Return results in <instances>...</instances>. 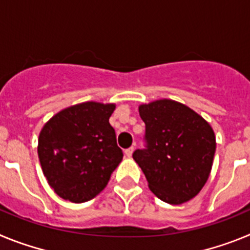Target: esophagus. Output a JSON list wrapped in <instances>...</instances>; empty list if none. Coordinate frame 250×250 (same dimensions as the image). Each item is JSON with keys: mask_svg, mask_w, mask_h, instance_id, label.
<instances>
[{"mask_svg": "<svg viewBox=\"0 0 250 250\" xmlns=\"http://www.w3.org/2000/svg\"><path fill=\"white\" fill-rule=\"evenodd\" d=\"M132 151H134V146H131V147H129V149L125 150V155H126L127 158H130V156L132 155Z\"/></svg>", "mask_w": 250, "mask_h": 250, "instance_id": "esophagus-1", "label": "esophagus"}]
</instances>
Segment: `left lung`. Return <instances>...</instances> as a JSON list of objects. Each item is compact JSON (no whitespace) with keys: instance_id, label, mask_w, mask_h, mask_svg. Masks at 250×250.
I'll return each instance as SVG.
<instances>
[{"instance_id":"obj_1","label":"left lung","mask_w":250,"mask_h":250,"mask_svg":"<svg viewBox=\"0 0 250 250\" xmlns=\"http://www.w3.org/2000/svg\"><path fill=\"white\" fill-rule=\"evenodd\" d=\"M139 114L146 145L132 158L150 190L167 204L190 200L210 174L216 146L213 129L190 107L169 99L143 104Z\"/></svg>"}]
</instances>
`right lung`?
I'll list each match as a JSON object with an SVG mask.
<instances>
[{"label":"right lung","instance_id":"obj_1","mask_svg":"<svg viewBox=\"0 0 250 250\" xmlns=\"http://www.w3.org/2000/svg\"><path fill=\"white\" fill-rule=\"evenodd\" d=\"M114 104H77L57 112L39 136L40 164L55 193L72 203H85L107 185L123 160L109 119Z\"/></svg>","mask_w":250,"mask_h":250}]
</instances>
